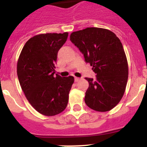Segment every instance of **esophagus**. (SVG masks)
I'll use <instances>...</instances> for the list:
<instances>
[{
  "label": "esophagus",
  "instance_id": "1",
  "mask_svg": "<svg viewBox=\"0 0 147 147\" xmlns=\"http://www.w3.org/2000/svg\"><path fill=\"white\" fill-rule=\"evenodd\" d=\"M80 80V78H76V77H75V82H78V81H79Z\"/></svg>",
  "mask_w": 147,
  "mask_h": 147
}]
</instances>
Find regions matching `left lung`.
<instances>
[{
	"label": "left lung",
	"mask_w": 147,
	"mask_h": 147,
	"mask_svg": "<svg viewBox=\"0 0 147 147\" xmlns=\"http://www.w3.org/2000/svg\"><path fill=\"white\" fill-rule=\"evenodd\" d=\"M70 40L96 74L95 80L86 78L89 82L86 105L98 112L111 110L122 98L128 80V64L121 41L112 31L99 28L73 32Z\"/></svg>",
	"instance_id": "1"
}]
</instances>
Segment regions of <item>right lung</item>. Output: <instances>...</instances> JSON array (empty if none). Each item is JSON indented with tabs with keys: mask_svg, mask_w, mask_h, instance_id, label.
Segmentation results:
<instances>
[{
	"mask_svg": "<svg viewBox=\"0 0 147 147\" xmlns=\"http://www.w3.org/2000/svg\"><path fill=\"white\" fill-rule=\"evenodd\" d=\"M67 36V32L35 35L25 44L18 61V78L26 98L45 116H54L66 108L74 82L72 76L55 75L57 53Z\"/></svg>",
	"mask_w": 147,
	"mask_h": 147,
	"instance_id": "1",
	"label": "right lung"
}]
</instances>
